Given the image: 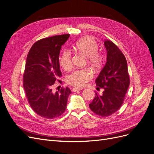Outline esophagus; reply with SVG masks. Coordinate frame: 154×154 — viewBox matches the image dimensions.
Here are the masks:
<instances>
[{
  "mask_svg": "<svg viewBox=\"0 0 154 154\" xmlns=\"http://www.w3.org/2000/svg\"><path fill=\"white\" fill-rule=\"evenodd\" d=\"M82 89L83 88H73L72 91L73 92H76V91H82Z\"/></svg>",
  "mask_w": 154,
  "mask_h": 154,
  "instance_id": "1",
  "label": "esophagus"
}]
</instances>
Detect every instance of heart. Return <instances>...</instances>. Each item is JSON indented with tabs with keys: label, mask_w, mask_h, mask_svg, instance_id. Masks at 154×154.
<instances>
[{
	"label": "heart",
	"mask_w": 154,
	"mask_h": 154,
	"mask_svg": "<svg viewBox=\"0 0 154 154\" xmlns=\"http://www.w3.org/2000/svg\"><path fill=\"white\" fill-rule=\"evenodd\" d=\"M73 49L86 57L87 62L94 70H98L103 63L104 57L97 52L98 45L94 39L91 36H85L78 40L73 45ZM60 65L65 70L72 68V54L69 50H64L59 58ZM93 77V73L88 69L74 71L67 77L68 84L76 87H84Z\"/></svg>",
	"instance_id": "obj_1"
}]
</instances>
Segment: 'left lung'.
Returning <instances> with one entry per match:
<instances>
[{"label":"left lung","mask_w":154,"mask_h":154,"mask_svg":"<svg viewBox=\"0 0 154 154\" xmlns=\"http://www.w3.org/2000/svg\"><path fill=\"white\" fill-rule=\"evenodd\" d=\"M106 49V62L95 83L97 88H103L101 95L96 96L89 104L91 110L101 117H107L122 106L130 85L127 62L124 54L112 42H104Z\"/></svg>","instance_id":"obj_1"}]
</instances>
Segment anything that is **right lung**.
I'll return each mask as SVG.
<instances>
[{"instance_id": "right-lung-1", "label": "right lung", "mask_w": 154, "mask_h": 154, "mask_svg": "<svg viewBox=\"0 0 154 154\" xmlns=\"http://www.w3.org/2000/svg\"><path fill=\"white\" fill-rule=\"evenodd\" d=\"M69 36L56 35L39 40L32 45L27 57L23 76L26 95L35 113L46 119L58 118L66 111L71 93L69 87H62L55 93L51 88L62 76L59 54Z\"/></svg>"}]
</instances>
